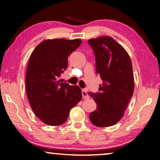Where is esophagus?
I'll return each mask as SVG.
<instances>
[{
  "label": "esophagus",
  "mask_w": 160,
  "mask_h": 160,
  "mask_svg": "<svg viewBox=\"0 0 160 160\" xmlns=\"http://www.w3.org/2000/svg\"><path fill=\"white\" fill-rule=\"evenodd\" d=\"M82 98L84 99H88L89 97V95L88 94V93H87V92L85 90H82Z\"/></svg>",
  "instance_id": "1"
}]
</instances>
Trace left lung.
I'll return each mask as SVG.
<instances>
[{
	"label": "left lung",
	"instance_id": "left-lung-1",
	"mask_svg": "<svg viewBox=\"0 0 160 160\" xmlns=\"http://www.w3.org/2000/svg\"><path fill=\"white\" fill-rule=\"evenodd\" d=\"M96 60V72L102 83L99 92L90 93L97 109L89 117L94 126L115 125L124 114L134 91L132 63L127 51L112 37L103 36L88 40Z\"/></svg>",
	"mask_w": 160,
	"mask_h": 160
}]
</instances>
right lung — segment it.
Listing matches in <instances>:
<instances>
[{
    "label": "right lung",
    "mask_w": 160,
    "mask_h": 160,
    "mask_svg": "<svg viewBox=\"0 0 160 160\" xmlns=\"http://www.w3.org/2000/svg\"><path fill=\"white\" fill-rule=\"evenodd\" d=\"M81 43L80 39H47L31 54L26 72L27 94L35 115L48 126L66 122L70 109L82 99L78 85L58 80L68 67V57Z\"/></svg>",
    "instance_id": "obj_1"
}]
</instances>
